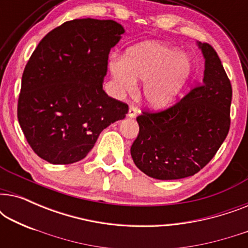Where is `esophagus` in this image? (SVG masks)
<instances>
[{
	"instance_id": "34e87169",
	"label": "esophagus",
	"mask_w": 248,
	"mask_h": 248,
	"mask_svg": "<svg viewBox=\"0 0 248 248\" xmlns=\"http://www.w3.org/2000/svg\"><path fill=\"white\" fill-rule=\"evenodd\" d=\"M138 114V108L134 106V105H130V108H128V117H135Z\"/></svg>"
}]
</instances>
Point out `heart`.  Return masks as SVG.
Here are the masks:
<instances>
[{"instance_id":"1","label":"heart","mask_w":248,"mask_h":248,"mask_svg":"<svg viewBox=\"0 0 248 248\" xmlns=\"http://www.w3.org/2000/svg\"><path fill=\"white\" fill-rule=\"evenodd\" d=\"M109 70L122 91L134 90L135 81H144L145 101L161 107L181 93L191 77L192 62L176 47L147 42L128 49L123 59H111Z\"/></svg>"}]
</instances>
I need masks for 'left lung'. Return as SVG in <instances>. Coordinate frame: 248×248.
Listing matches in <instances>:
<instances>
[{
    "mask_svg": "<svg viewBox=\"0 0 248 248\" xmlns=\"http://www.w3.org/2000/svg\"><path fill=\"white\" fill-rule=\"evenodd\" d=\"M199 47L205 60L203 82L172 106L137 117L140 131L131 155L149 177L193 176L215 157L229 132L232 83L215 48L208 43Z\"/></svg>",
    "mask_w": 248,
    "mask_h": 248,
    "instance_id": "obj_1",
    "label": "left lung"
}]
</instances>
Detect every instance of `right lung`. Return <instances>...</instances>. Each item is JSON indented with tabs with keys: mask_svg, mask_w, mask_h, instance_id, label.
I'll return each instance as SVG.
<instances>
[{
	"mask_svg": "<svg viewBox=\"0 0 248 248\" xmlns=\"http://www.w3.org/2000/svg\"><path fill=\"white\" fill-rule=\"evenodd\" d=\"M124 28L113 20L74 19L40 40L22 74L18 121L33 152L54 165L73 164L101 131L128 111L103 89L108 55Z\"/></svg>",
	"mask_w": 248,
	"mask_h": 248,
	"instance_id": "add662e5",
	"label": "right lung"
}]
</instances>
